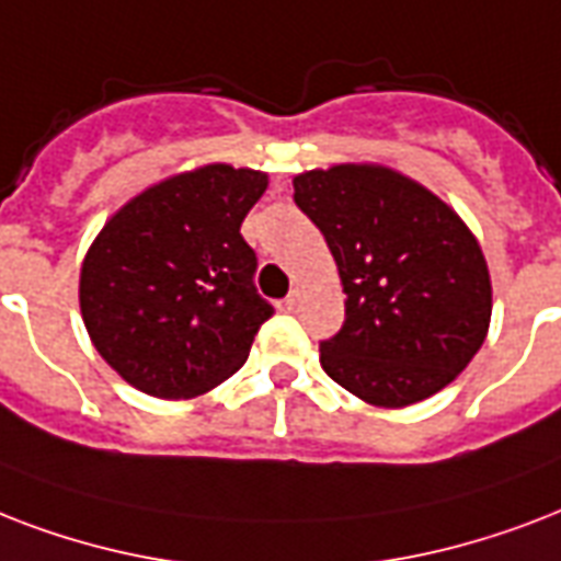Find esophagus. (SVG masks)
Masks as SVG:
<instances>
[{
	"label": "esophagus",
	"mask_w": 561,
	"mask_h": 561,
	"mask_svg": "<svg viewBox=\"0 0 561 561\" xmlns=\"http://www.w3.org/2000/svg\"><path fill=\"white\" fill-rule=\"evenodd\" d=\"M301 298H304V289H301V286H295L293 293H289V295H286V298H284V307H286V310H289V312L298 310V304H301Z\"/></svg>",
	"instance_id": "obj_1"
}]
</instances>
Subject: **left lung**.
Listing matches in <instances>:
<instances>
[{
  "label": "left lung",
  "instance_id": "1",
  "mask_svg": "<svg viewBox=\"0 0 561 561\" xmlns=\"http://www.w3.org/2000/svg\"><path fill=\"white\" fill-rule=\"evenodd\" d=\"M336 260L345 324L319 359L359 401L401 410L454 383L492 321V275L462 216L383 163L293 178Z\"/></svg>",
  "mask_w": 561,
  "mask_h": 561
}]
</instances>
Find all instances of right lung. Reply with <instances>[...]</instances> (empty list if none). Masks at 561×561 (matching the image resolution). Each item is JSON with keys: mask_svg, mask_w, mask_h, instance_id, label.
Here are the masks:
<instances>
[{"mask_svg": "<svg viewBox=\"0 0 561 561\" xmlns=\"http://www.w3.org/2000/svg\"><path fill=\"white\" fill-rule=\"evenodd\" d=\"M268 175L231 163L175 172L119 207L78 275L93 348L134 389L181 401L225 383L275 312L254 289L240 225Z\"/></svg>", "mask_w": 561, "mask_h": 561, "instance_id": "add662e5", "label": "right lung"}]
</instances>
